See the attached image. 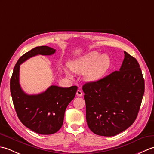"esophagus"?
Here are the masks:
<instances>
[{
    "label": "esophagus",
    "mask_w": 154,
    "mask_h": 154,
    "mask_svg": "<svg viewBox=\"0 0 154 154\" xmlns=\"http://www.w3.org/2000/svg\"><path fill=\"white\" fill-rule=\"evenodd\" d=\"M76 94H77V95L78 97H81V96L83 95V93H82V91H81V90H77Z\"/></svg>",
    "instance_id": "esophagus-1"
}]
</instances>
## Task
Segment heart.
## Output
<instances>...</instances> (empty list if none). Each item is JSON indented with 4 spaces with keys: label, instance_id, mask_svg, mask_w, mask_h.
<instances>
[{
    "label": "heart",
    "instance_id": "heart-1",
    "mask_svg": "<svg viewBox=\"0 0 154 154\" xmlns=\"http://www.w3.org/2000/svg\"><path fill=\"white\" fill-rule=\"evenodd\" d=\"M111 65L110 57L107 54L101 55L97 51H92L72 61L71 69L77 74H85V79L89 82H96L104 76ZM67 75L71 76L68 69Z\"/></svg>",
    "mask_w": 154,
    "mask_h": 154
}]
</instances>
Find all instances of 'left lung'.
Returning <instances> with one entry per match:
<instances>
[{
    "mask_svg": "<svg viewBox=\"0 0 154 154\" xmlns=\"http://www.w3.org/2000/svg\"><path fill=\"white\" fill-rule=\"evenodd\" d=\"M119 71L83 86L88 126L95 134L113 136L126 130L138 116L145 84L136 59L124 51Z\"/></svg>",
    "mask_w": 154,
    "mask_h": 154,
    "instance_id": "1",
    "label": "left lung"
}]
</instances>
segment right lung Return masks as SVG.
<instances>
[{
	"label": "right lung",
	"instance_id": "right-lung-1",
	"mask_svg": "<svg viewBox=\"0 0 154 154\" xmlns=\"http://www.w3.org/2000/svg\"><path fill=\"white\" fill-rule=\"evenodd\" d=\"M55 52V49L48 46L35 47L28 51L16 63L10 82L13 104L18 119L29 129L44 135L52 134L61 128L65 111L74 99L77 87L51 85L42 93L28 94L20 85V65L35 55H51Z\"/></svg>",
	"mask_w": 154,
	"mask_h": 154
}]
</instances>
